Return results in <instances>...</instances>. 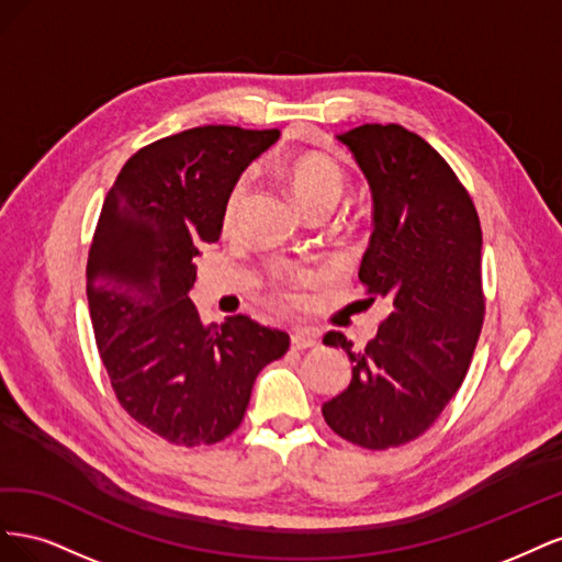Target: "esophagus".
<instances>
[{"label": "esophagus", "mask_w": 562, "mask_h": 562, "mask_svg": "<svg viewBox=\"0 0 562 562\" xmlns=\"http://www.w3.org/2000/svg\"><path fill=\"white\" fill-rule=\"evenodd\" d=\"M291 342L293 349H312L318 345V333L312 328H295Z\"/></svg>", "instance_id": "34e87169"}]
</instances>
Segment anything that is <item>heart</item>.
Instances as JSON below:
<instances>
[{
	"label": "heart",
	"instance_id": "1",
	"mask_svg": "<svg viewBox=\"0 0 562 562\" xmlns=\"http://www.w3.org/2000/svg\"><path fill=\"white\" fill-rule=\"evenodd\" d=\"M281 178L295 196V201L304 209V213H310L314 209L333 211L347 190L345 168L335 159L318 155V151H304V155L288 159L281 168ZM246 190V180H236L232 184V190L227 192L223 206L225 227H232L236 223V217H239Z\"/></svg>",
	"mask_w": 562,
	"mask_h": 562
}]
</instances>
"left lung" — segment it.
Listing matches in <instances>:
<instances>
[{
  "mask_svg": "<svg viewBox=\"0 0 562 562\" xmlns=\"http://www.w3.org/2000/svg\"><path fill=\"white\" fill-rule=\"evenodd\" d=\"M368 178L375 229L359 279L391 304L366 349L342 333L351 382L323 403L328 427L353 446L386 450L427 431L462 386L483 328L481 220L450 164L398 124L337 135Z\"/></svg>",
  "mask_w": 562,
  "mask_h": 562,
  "instance_id": "8db88e82",
  "label": "left lung"
}]
</instances>
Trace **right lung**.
Segmentation results:
<instances>
[{"mask_svg": "<svg viewBox=\"0 0 562 562\" xmlns=\"http://www.w3.org/2000/svg\"><path fill=\"white\" fill-rule=\"evenodd\" d=\"M277 128L196 126L124 164L100 211L87 295L100 361L119 405L173 446H213L239 429L258 372L291 337L246 314L203 323L190 300L201 244Z\"/></svg>", "mask_w": 562, "mask_h": 562, "instance_id": "add662e5", "label": "right lung"}]
</instances>
